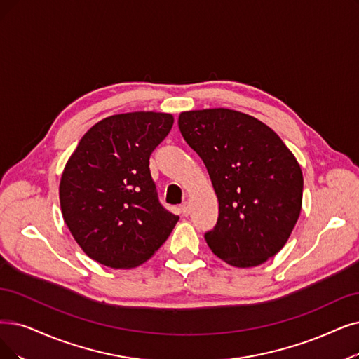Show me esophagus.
Returning <instances> with one entry per match:
<instances>
[{
	"instance_id": "obj_1",
	"label": "esophagus",
	"mask_w": 359,
	"mask_h": 359,
	"mask_svg": "<svg viewBox=\"0 0 359 359\" xmlns=\"http://www.w3.org/2000/svg\"><path fill=\"white\" fill-rule=\"evenodd\" d=\"M181 213L184 215V217H187V215H190V205L187 202L181 205Z\"/></svg>"
}]
</instances>
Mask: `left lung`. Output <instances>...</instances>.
Masks as SVG:
<instances>
[{
  "label": "left lung",
  "mask_w": 359,
  "mask_h": 359,
  "mask_svg": "<svg viewBox=\"0 0 359 359\" xmlns=\"http://www.w3.org/2000/svg\"><path fill=\"white\" fill-rule=\"evenodd\" d=\"M180 131L203 161L217 193V225L205 234L229 265L266 262L287 243L302 209L304 175L281 138L231 109L182 111Z\"/></svg>",
  "instance_id": "1"
}]
</instances>
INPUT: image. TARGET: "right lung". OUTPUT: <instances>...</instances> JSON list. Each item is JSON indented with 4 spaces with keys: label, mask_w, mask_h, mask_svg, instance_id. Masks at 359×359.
I'll return each instance as SVG.
<instances>
[{
    "label": "right lung",
    "mask_w": 359,
    "mask_h": 359,
    "mask_svg": "<svg viewBox=\"0 0 359 359\" xmlns=\"http://www.w3.org/2000/svg\"><path fill=\"white\" fill-rule=\"evenodd\" d=\"M172 125L169 113L113 114L97 122L69 157L59 187L63 219L98 264L116 269L144 264L178 222L159 203L149 168Z\"/></svg>",
    "instance_id": "add662e5"
}]
</instances>
